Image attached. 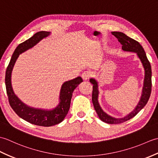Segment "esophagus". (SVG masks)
<instances>
[{"instance_id":"obj_1","label":"esophagus","mask_w":158,"mask_h":158,"mask_svg":"<svg viewBox=\"0 0 158 158\" xmlns=\"http://www.w3.org/2000/svg\"><path fill=\"white\" fill-rule=\"evenodd\" d=\"M91 77H92V73H90L89 71H85V72H83V73H82V75H81L82 79H83V80H84V81H86V80L89 79Z\"/></svg>"}]
</instances>
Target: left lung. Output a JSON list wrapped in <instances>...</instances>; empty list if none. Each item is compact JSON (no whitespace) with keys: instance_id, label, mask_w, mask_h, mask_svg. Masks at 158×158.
I'll return each mask as SVG.
<instances>
[{"instance_id":"8db88e82","label":"left lung","mask_w":158,"mask_h":158,"mask_svg":"<svg viewBox=\"0 0 158 158\" xmlns=\"http://www.w3.org/2000/svg\"><path fill=\"white\" fill-rule=\"evenodd\" d=\"M111 34L115 36L118 39L119 42H120L121 44L122 45L123 51L135 52L136 53L137 56L139 57L142 63L144 70H145L143 87L139 101L132 111H131L127 115L121 117V118H115V117H111L102 109L98 102V83L94 78L89 79L90 83L93 84L92 102L99 118L102 122L107 123L118 124L132 119L146 105V104L148 102L151 95V92H152V67H151L150 62L147 58L145 50L138 41L129 37L124 33L121 32H112Z\"/></svg>"}]
</instances>
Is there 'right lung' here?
Instances as JSON below:
<instances>
[{"mask_svg":"<svg viewBox=\"0 0 158 158\" xmlns=\"http://www.w3.org/2000/svg\"><path fill=\"white\" fill-rule=\"evenodd\" d=\"M51 32L41 31L36 32L32 37L17 47L13 52L5 74V85L10 106L15 113L26 122L36 126L49 127L58 124L65 118L69 112L73 92L83 79L77 77L70 81H65L60 89L59 104L52 109H38L30 106L23 102L17 96L12 88L11 74L15 64L21 53L32 48L40 41L48 37Z\"/></svg>","mask_w":158,"mask_h":158,"instance_id":"obj_1","label":"right lung"}]
</instances>
